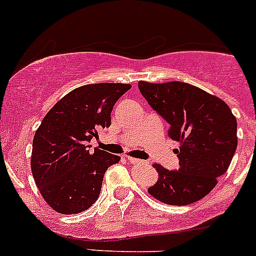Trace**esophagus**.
<instances>
[{
    "label": "esophagus",
    "mask_w": 256,
    "mask_h": 256,
    "mask_svg": "<svg viewBox=\"0 0 256 256\" xmlns=\"http://www.w3.org/2000/svg\"><path fill=\"white\" fill-rule=\"evenodd\" d=\"M128 161L131 162V164H147L146 161H144V160H138V158H135V157H128Z\"/></svg>",
    "instance_id": "34e87169"
}]
</instances>
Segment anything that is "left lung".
Wrapping results in <instances>:
<instances>
[{"label": "left lung", "mask_w": 256, "mask_h": 256, "mask_svg": "<svg viewBox=\"0 0 256 256\" xmlns=\"http://www.w3.org/2000/svg\"><path fill=\"white\" fill-rule=\"evenodd\" d=\"M138 89L152 109L170 124L168 138L180 142L174 150L180 158L178 170L152 164L158 180L147 192L171 206L202 200L226 174L236 154V116L223 100L188 82L140 80Z\"/></svg>", "instance_id": "obj_1"}]
</instances>
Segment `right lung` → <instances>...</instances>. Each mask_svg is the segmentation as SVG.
Wrapping results in <instances>:
<instances>
[{
    "label": "right lung",
    "instance_id": "obj_1",
    "mask_svg": "<svg viewBox=\"0 0 256 256\" xmlns=\"http://www.w3.org/2000/svg\"><path fill=\"white\" fill-rule=\"evenodd\" d=\"M130 84L99 82L72 90L47 112L33 138L30 168L40 193L52 209L76 214L99 197L105 172L118 154L95 148L90 140L109 128L112 108Z\"/></svg>",
    "mask_w": 256,
    "mask_h": 256
}]
</instances>
